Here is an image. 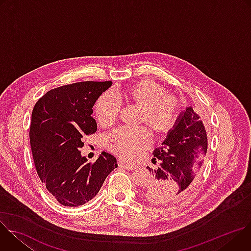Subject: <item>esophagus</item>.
<instances>
[{"label": "esophagus", "mask_w": 251, "mask_h": 251, "mask_svg": "<svg viewBox=\"0 0 251 251\" xmlns=\"http://www.w3.org/2000/svg\"><path fill=\"white\" fill-rule=\"evenodd\" d=\"M119 165H120L121 167H123L124 169L128 170V171H132V170H135V169H136V165L126 164V163H124V162H120V163H119Z\"/></svg>", "instance_id": "1"}]
</instances>
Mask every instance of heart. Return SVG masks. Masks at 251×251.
I'll return each instance as SVG.
<instances>
[{"label":"heart","mask_w":251,"mask_h":251,"mask_svg":"<svg viewBox=\"0 0 251 251\" xmlns=\"http://www.w3.org/2000/svg\"><path fill=\"white\" fill-rule=\"evenodd\" d=\"M128 102L141 107L140 122L147 123L155 132H170L176 124L181 112L178 99L167 94V90L157 82L145 79L133 84L125 92ZM122 102L114 91L102 93L95 103V115L102 126L112 125L119 116ZM152 143L146 127L122 126L106 136V146L112 153L125 160H133L145 151Z\"/></svg>","instance_id":"b5f03b06"}]
</instances>
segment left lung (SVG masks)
I'll return each instance as SVG.
<instances>
[{"mask_svg": "<svg viewBox=\"0 0 251 251\" xmlns=\"http://www.w3.org/2000/svg\"><path fill=\"white\" fill-rule=\"evenodd\" d=\"M207 150V136L200 116L192 107L180 114L162 146L156 148L152 180L145 197L151 202L168 203L183 200L196 186Z\"/></svg>", "mask_w": 251, "mask_h": 251, "instance_id": "obj_1", "label": "left lung"}]
</instances>
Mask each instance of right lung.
Wrapping results in <instances>:
<instances>
[{
	"instance_id": "add662e5",
	"label": "right lung",
	"mask_w": 251,
	"mask_h": 251,
	"mask_svg": "<svg viewBox=\"0 0 251 251\" xmlns=\"http://www.w3.org/2000/svg\"><path fill=\"white\" fill-rule=\"evenodd\" d=\"M112 81H81L48 91L35 103L29 126L31 153L41 181L56 201L78 206L92 200L118 167L102 152L93 163L81 157L84 136L97 130L91 116L98 97Z\"/></svg>"
}]
</instances>
